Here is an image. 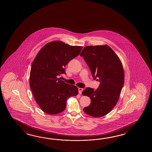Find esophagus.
<instances>
[{
  "instance_id": "34e87169",
  "label": "esophagus",
  "mask_w": 152,
  "mask_h": 152,
  "mask_svg": "<svg viewBox=\"0 0 152 152\" xmlns=\"http://www.w3.org/2000/svg\"><path fill=\"white\" fill-rule=\"evenodd\" d=\"M83 91V89L82 88H78V93L80 94H82V92Z\"/></svg>"
}]
</instances>
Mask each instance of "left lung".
Wrapping results in <instances>:
<instances>
[{"mask_svg":"<svg viewBox=\"0 0 152 152\" xmlns=\"http://www.w3.org/2000/svg\"><path fill=\"white\" fill-rule=\"evenodd\" d=\"M89 66L92 76L100 80L96 90L87 87L83 95L90 97L91 104L83 109L85 113L95 118L107 115L119 99L124 84L122 63L107 45L85 47L80 53Z\"/></svg>","mask_w":152,"mask_h":152,"instance_id":"1","label":"left lung"}]
</instances>
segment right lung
I'll use <instances>...</instances> for the list:
<instances>
[{"instance_id": "1", "label": "right lung", "mask_w": 152, "mask_h": 152, "mask_svg": "<svg viewBox=\"0 0 152 152\" xmlns=\"http://www.w3.org/2000/svg\"><path fill=\"white\" fill-rule=\"evenodd\" d=\"M82 48L59 41H52L41 48L33 60L30 89L37 104L46 113L53 115L63 112L68 99L78 94L76 86L66 83L57 76L66 73L65 66L78 56Z\"/></svg>"}]
</instances>
